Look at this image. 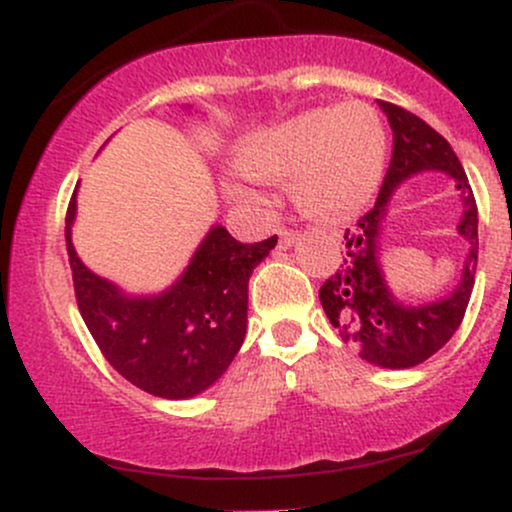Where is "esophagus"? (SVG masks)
<instances>
[{
	"mask_svg": "<svg viewBox=\"0 0 512 512\" xmlns=\"http://www.w3.org/2000/svg\"><path fill=\"white\" fill-rule=\"evenodd\" d=\"M296 238H298L296 231H289V228H279V248L281 250L291 248V245L296 243Z\"/></svg>",
	"mask_w": 512,
	"mask_h": 512,
	"instance_id": "34e87169",
	"label": "esophagus"
}]
</instances>
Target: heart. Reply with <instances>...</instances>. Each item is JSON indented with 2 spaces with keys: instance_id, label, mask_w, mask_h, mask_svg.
Wrapping results in <instances>:
<instances>
[{
  "instance_id": "obj_1",
  "label": "heart",
  "mask_w": 512,
  "mask_h": 512,
  "mask_svg": "<svg viewBox=\"0 0 512 512\" xmlns=\"http://www.w3.org/2000/svg\"><path fill=\"white\" fill-rule=\"evenodd\" d=\"M387 134L378 110L351 101L315 108L250 137L236 163L264 182L291 180L293 202L313 219L332 221L368 202L385 170ZM228 195L248 197L240 185Z\"/></svg>"
}]
</instances>
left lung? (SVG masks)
Masks as SVG:
<instances>
[{
  "label": "left lung",
  "instance_id": "8db88e82",
  "mask_svg": "<svg viewBox=\"0 0 512 512\" xmlns=\"http://www.w3.org/2000/svg\"><path fill=\"white\" fill-rule=\"evenodd\" d=\"M378 105L395 134L390 168L375 207L363 214L354 228H346L342 264L322 284L320 303L342 342L356 346L358 356L373 366L399 370L424 363L443 349L460 327L477 272L479 214L472 187L452 146L409 110L385 101H378ZM421 169H440L456 180L465 209L458 232L468 240L470 252L461 284L452 294L433 304L409 306L399 302L386 286L379 267V233L396 187Z\"/></svg>",
  "mask_w": 512,
  "mask_h": 512
}]
</instances>
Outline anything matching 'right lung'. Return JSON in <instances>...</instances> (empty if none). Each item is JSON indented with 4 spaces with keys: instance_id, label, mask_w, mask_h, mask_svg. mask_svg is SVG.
Wrapping results in <instances>:
<instances>
[{
    "instance_id": "add662e5",
    "label": "right lung",
    "mask_w": 512,
    "mask_h": 512,
    "mask_svg": "<svg viewBox=\"0 0 512 512\" xmlns=\"http://www.w3.org/2000/svg\"><path fill=\"white\" fill-rule=\"evenodd\" d=\"M74 219L76 190L64 226L76 305L110 366L163 399L195 397L214 385L243 346L250 274L274 248L276 236L240 243L216 223L173 286L154 296H132L79 260Z\"/></svg>"
}]
</instances>
